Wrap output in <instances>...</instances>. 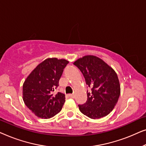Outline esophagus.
I'll list each match as a JSON object with an SVG mask.
<instances>
[{"label": "esophagus", "instance_id": "esophagus-1", "mask_svg": "<svg viewBox=\"0 0 146 146\" xmlns=\"http://www.w3.org/2000/svg\"><path fill=\"white\" fill-rule=\"evenodd\" d=\"M69 97L72 98H74V94H69Z\"/></svg>", "mask_w": 146, "mask_h": 146}]
</instances>
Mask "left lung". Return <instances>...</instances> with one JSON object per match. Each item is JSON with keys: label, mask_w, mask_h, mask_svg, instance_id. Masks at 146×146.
Returning a JSON list of instances; mask_svg holds the SVG:
<instances>
[{"label": "left lung", "mask_w": 146, "mask_h": 146, "mask_svg": "<svg viewBox=\"0 0 146 146\" xmlns=\"http://www.w3.org/2000/svg\"><path fill=\"white\" fill-rule=\"evenodd\" d=\"M82 73L91 92L87 101L78 105L80 111L90 118L98 119L112 111L120 95L117 74L104 61L95 56H85L74 62Z\"/></svg>", "instance_id": "8db88e82"}]
</instances>
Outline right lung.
<instances>
[{"mask_svg":"<svg viewBox=\"0 0 146 146\" xmlns=\"http://www.w3.org/2000/svg\"><path fill=\"white\" fill-rule=\"evenodd\" d=\"M68 61L56 58L39 64L27 78L23 87V100L28 108L38 117L48 119L61 111L65 95L53 92Z\"/></svg>","mask_w":146,"mask_h":146,"instance_id":"1","label":"right lung"}]
</instances>
